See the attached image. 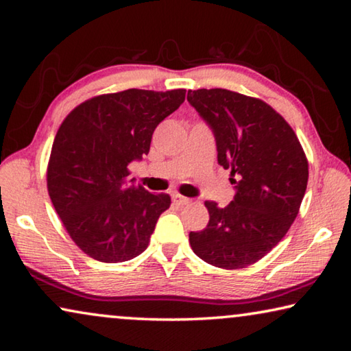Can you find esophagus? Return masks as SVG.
<instances>
[{
  "label": "esophagus",
  "instance_id": "34e87169",
  "mask_svg": "<svg viewBox=\"0 0 351 351\" xmlns=\"http://www.w3.org/2000/svg\"><path fill=\"white\" fill-rule=\"evenodd\" d=\"M171 199H173V203H175L176 206H186V204L190 203V201H192V199H189V198H186V197H181V195H178V193L171 195Z\"/></svg>",
  "mask_w": 351,
  "mask_h": 351
}]
</instances>
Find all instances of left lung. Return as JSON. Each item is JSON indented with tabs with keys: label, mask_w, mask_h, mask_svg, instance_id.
Segmentation results:
<instances>
[{
	"label": "left lung",
	"mask_w": 351,
	"mask_h": 351,
	"mask_svg": "<svg viewBox=\"0 0 351 351\" xmlns=\"http://www.w3.org/2000/svg\"><path fill=\"white\" fill-rule=\"evenodd\" d=\"M187 100L212 128L218 164L235 184L226 207L206 201L209 223L189 234L190 246L217 268H246L287 235L299 213L308 182L304 148L263 100L223 88L189 91Z\"/></svg>",
	"instance_id": "1"
}]
</instances>
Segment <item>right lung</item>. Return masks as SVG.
I'll list each match as a JSON object with an SVG mask.
<instances>
[{
    "mask_svg": "<svg viewBox=\"0 0 351 351\" xmlns=\"http://www.w3.org/2000/svg\"><path fill=\"white\" fill-rule=\"evenodd\" d=\"M186 90H125L69 112L52 144L47 192L73 241L91 258L121 263L148 246L167 193L128 181V165L150 152L154 128L180 108Z\"/></svg>",
    "mask_w": 351,
    "mask_h": 351,
    "instance_id": "right-lung-1",
    "label": "right lung"
}]
</instances>
